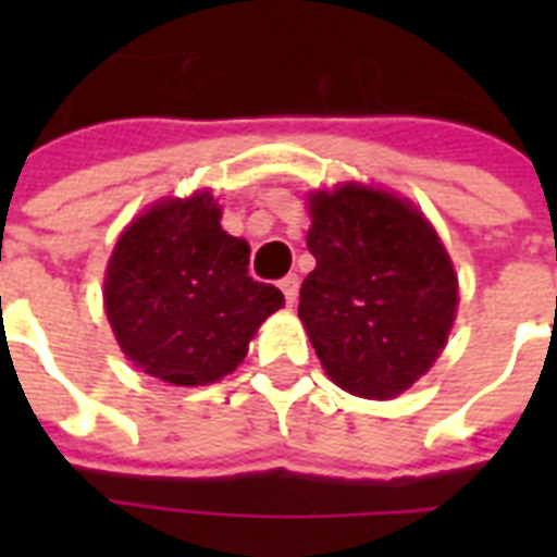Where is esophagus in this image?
Wrapping results in <instances>:
<instances>
[{"label":"esophagus","mask_w":557,"mask_h":557,"mask_svg":"<svg viewBox=\"0 0 557 557\" xmlns=\"http://www.w3.org/2000/svg\"><path fill=\"white\" fill-rule=\"evenodd\" d=\"M280 288H283V295H286V304L295 306L297 292H300V277H297V274H288V277L280 280Z\"/></svg>","instance_id":"obj_1"}]
</instances>
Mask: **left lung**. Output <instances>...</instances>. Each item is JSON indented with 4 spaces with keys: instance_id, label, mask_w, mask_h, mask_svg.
<instances>
[{
    "instance_id": "left-lung-1",
    "label": "left lung",
    "mask_w": 557,
    "mask_h": 557,
    "mask_svg": "<svg viewBox=\"0 0 557 557\" xmlns=\"http://www.w3.org/2000/svg\"><path fill=\"white\" fill-rule=\"evenodd\" d=\"M314 271L297 314L323 370L361 398H396L440 358L457 314V274L410 201L344 185L309 196Z\"/></svg>"
}]
</instances>
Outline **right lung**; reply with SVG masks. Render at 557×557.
Instances as JSON below:
<instances>
[{"instance_id": "right-lung-1", "label": "right lung", "mask_w": 557, "mask_h": 557, "mask_svg": "<svg viewBox=\"0 0 557 557\" xmlns=\"http://www.w3.org/2000/svg\"><path fill=\"white\" fill-rule=\"evenodd\" d=\"M208 190L152 205L109 257L103 304L124 356L147 375L199 387L234 372L277 286L248 277V243L225 234Z\"/></svg>"}]
</instances>
